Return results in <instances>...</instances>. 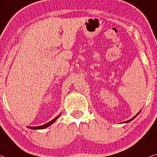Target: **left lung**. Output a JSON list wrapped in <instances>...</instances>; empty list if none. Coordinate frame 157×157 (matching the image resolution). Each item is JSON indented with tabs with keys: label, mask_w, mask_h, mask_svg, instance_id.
Instances as JSON below:
<instances>
[{
	"label": "left lung",
	"mask_w": 157,
	"mask_h": 157,
	"mask_svg": "<svg viewBox=\"0 0 157 157\" xmlns=\"http://www.w3.org/2000/svg\"><path fill=\"white\" fill-rule=\"evenodd\" d=\"M142 111V110H140V111L138 112V113H137V114H136V115H135L134 117H132V118H131V119H130V120H128V121H125V122H123V123H129V122H130V121H132L133 120V119H134L135 118V117H136L137 115H138V114L140 113V111Z\"/></svg>",
	"instance_id": "left-lung-1"
}]
</instances>
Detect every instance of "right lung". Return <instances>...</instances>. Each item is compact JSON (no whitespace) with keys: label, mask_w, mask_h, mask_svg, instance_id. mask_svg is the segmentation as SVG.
<instances>
[{"label":"right lung","mask_w":157,"mask_h":157,"mask_svg":"<svg viewBox=\"0 0 157 157\" xmlns=\"http://www.w3.org/2000/svg\"><path fill=\"white\" fill-rule=\"evenodd\" d=\"M60 116V115H58L57 117H56L54 119H53L52 121H49L48 123L44 124L43 125H41V126H35V127H31V126H27L28 128H30V129H32V130H41V129H44V128H46L48 126H50L51 125H52V124L55 122V121L57 120L58 117Z\"/></svg>","instance_id":"obj_1"}]
</instances>
